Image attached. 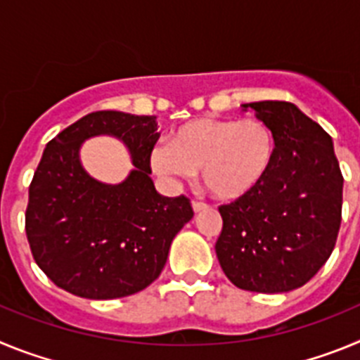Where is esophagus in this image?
<instances>
[{"label": "esophagus", "instance_id": "obj_1", "mask_svg": "<svg viewBox=\"0 0 360 360\" xmlns=\"http://www.w3.org/2000/svg\"><path fill=\"white\" fill-rule=\"evenodd\" d=\"M205 209H209V205L205 202H200V200H195V202H193V211L195 212L205 211Z\"/></svg>", "mask_w": 360, "mask_h": 360}]
</instances>
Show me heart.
Masks as SVG:
<instances>
[{"mask_svg": "<svg viewBox=\"0 0 360 360\" xmlns=\"http://www.w3.org/2000/svg\"><path fill=\"white\" fill-rule=\"evenodd\" d=\"M276 157V139L262 119H195L171 135L169 146L153 149L158 173L202 180L219 200L249 195L265 180Z\"/></svg>", "mask_w": 360, "mask_h": 360, "instance_id": "1", "label": "heart"}]
</instances>
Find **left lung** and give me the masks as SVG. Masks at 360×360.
I'll return each instance as SVG.
<instances>
[{"instance_id":"1","label":"left lung","mask_w":360,"mask_h":360,"mask_svg":"<svg viewBox=\"0 0 360 360\" xmlns=\"http://www.w3.org/2000/svg\"><path fill=\"white\" fill-rule=\"evenodd\" d=\"M269 124L274 164L256 189L219 205L216 256L241 290L279 294L303 287L335 247L342 178L332 136L285 101L243 104Z\"/></svg>"}]
</instances>
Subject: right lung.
Returning <instances> with one entry per match:
<instances>
[{
  "label": "right lung",
  "instance_id": "right-lung-1",
  "mask_svg": "<svg viewBox=\"0 0 360 360\" xmlns=\"http://www.w3.org/2000/svg\"><path fill=\"white\" fill-rule=\"evenodd\" d=\"M113 134L136 169L122 184L97 183L82 169L86 138ZM157 117L94 111L46 144L28 187L25 231L32 256L57 287L86 299L136 294L160 276L173 238L193 218L187 196L158 195L151 153Z\"/></svg>",
  "mask_w": 360,
  "mask_h": 360
}]
</instances>
